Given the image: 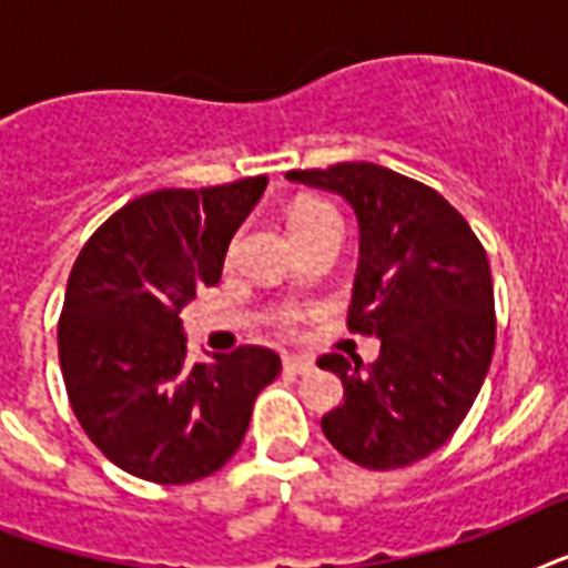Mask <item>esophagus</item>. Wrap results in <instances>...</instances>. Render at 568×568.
<instances>
[{
    "label": "esophagus",
    "instance_id": "34e87169",
    "mask_svg": "<svg viewBox=\"0 0 568 568\" xmlns=\"http://www.w3.org/2000/svg\"><path fill=\"white\" fill-rule=\"evenodd\" d=\"M283 365H285V372H292V374H312V372H315V363H312L310 356H285Z\"/></svg>",
    "mask_w": 568,
    "mask_h": 568
}]
</instances>
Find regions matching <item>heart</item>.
I'll list each match as a JSON object with an SVG mask.
<instances>
[{
	"instance_id": "heart-1",
	"label": "heart",
	"mask_w": 568,
	"mask_h": 568,
	"mask_svg": "<svg viewBox=\"0 0 568 568\" xmlns=\"http://www.w3.org/2000/svg\"><path fill=\"white\" fill-rule=\"evenodd\" d=\"M315 209H321V205H303L301 212H315ZM301 212H297V214H301Z\"/></svg>"
}]
</instances>
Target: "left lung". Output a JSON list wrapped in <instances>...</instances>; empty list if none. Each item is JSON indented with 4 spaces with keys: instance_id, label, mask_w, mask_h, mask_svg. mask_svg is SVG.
Segmentation results:
<instances>
[{
    "instance_id": "1",
    "label": "left lung",
    "mask_w": 568,
    "mask_h": 568,
    "mask_svg": "<svg viewBox=\"0 0 568 568\" xmlns=\"http://www.w3.org/2000/svg\"><path fill=\"white\" fill-rule=\"evenodd\" d=\"M285 180L345 200L359 223L351 327L379 338L368 368L321 356L345 400L321 418L363 468H404L442 448L484 386L495 351L489 258L466 217L422 182L372 162Z\"/></svg>"
}]
</instances>
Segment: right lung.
<instances>
[{
  "instance_id": "right-lung-1",
  "label": "right lung",
  "mask_w": 568,
  "mask_h": 568,
  "mask_svg": "<svg viewBox=\"0 0 568 568\" xmlns=\"http://www.w3.org/2000/svg\"><path fill=\"white\" fill-rule=\"evenodd\" d=\"M265 185L253 176L138 196L75 258L58 324L67 395L93 445L141 480L194 484L217 471L280 374V356L256 345L191 365L180 318L217 285Z\"/></svg>"
}]
</instances>
